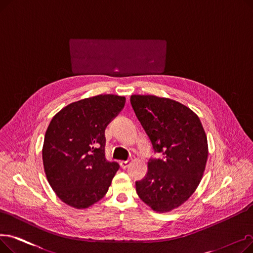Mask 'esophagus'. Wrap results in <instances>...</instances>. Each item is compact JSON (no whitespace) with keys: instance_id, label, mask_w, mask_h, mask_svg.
<instances>
[{"instance_id":"1","label":"esophagus","mask_w":253,"mask_h":253,"mask_svg":"<svg viewBox=\"0 0 253 253\" xmlns=\"http://www.w3.org/2000/svg\"><path fill=\"white\" fill-rule=\"evenodd\" d=\"M130 163H131V161H130V160L121 161V162H120V166H121L123 169H125V168H127V167L130 165Z\"/></svg>"}]
</instances>
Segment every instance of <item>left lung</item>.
Instances as JSON below:
<instances>
[{"label":"left lung","instance_id":"1","mask_svg":"<svg viewBox=\"0 0 253 253\" xmlns=\"http://www.w3.org/2000/svg\"><path fill=\"white\" fill-rule=\"evenodd\" d=\"M131 106L154 153L145 176L135 181L137 195L152 209L167 212L180 206L200 183L208 157L207 138L198 116L169 98L132 95Z\"/></svg>","mask_w":253,"mask_h":253}]
</instances>
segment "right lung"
Instances as JSON below:
<instances>
[{
	"label": "right lung",
	"instance_id": "1",
	"mask_svg": "<svg viewBox=\"0 0 253 253\" xmlns=\"http://www.w3.org/2000/svg\"><path fill=\"white\" fill-rule=\"evenodd\" d=\"M125 97L97 95L66 105L52 118L43 145L47 179L68 205L83 209L108 192L119 164L105 158L104 131Z\"/></svg>",
	"mask_w": 253,
	"mask_h": 253
}]
</instances>
